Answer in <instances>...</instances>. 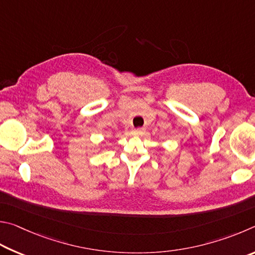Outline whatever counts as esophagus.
Listing matches in <instances>:
<instances>
[{
    "label": "esophagus",
    "instance_id": "esophagus-1",
    "mask_svg": "<svg viewBox=\"0 0 255 255\" xmlns=\"http://www.w3.org/2000/svg\"><path fill=\"white\" fill-rule=\"evenodd\" d=\"M145 132V130L143 128H134V130L132 131V133L134 135H141V134H143V133Z\"/></svg>",
    "mask_w": 255,
    "mask_h": 255
}]
</instances>
